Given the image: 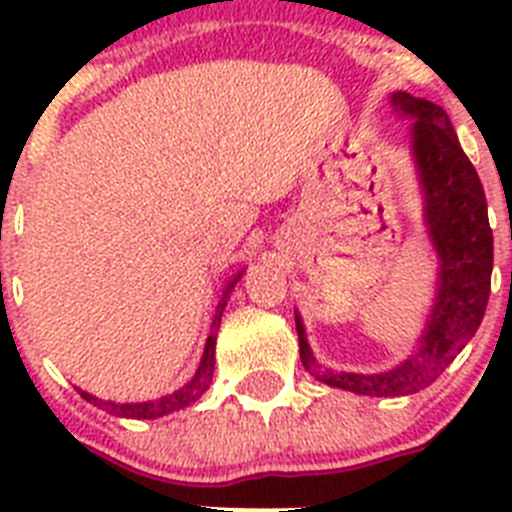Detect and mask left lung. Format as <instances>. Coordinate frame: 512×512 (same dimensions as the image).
I'll list each match as a JSON object with an SVG mask.
<instances>
[{
	"label": "left lung",
	"instance_id": "8db88e82",
	"mask_svg": "<svg viewBox=\"0 0 512 512\" xmlns=\"http://www.w3.org/2000/svg\"><path fill=\"white\" fill-rule=\"evenodd\" d=\"M392 107L410 117V148L425 200V225L438 253V295L418 348L382 374H348L315 361L305 325L295 315L300 361L318 382L369 397L413 395L436 382L477 333L490 300L492 228L485 189L443 107L408 92L392 94Z\"/></svg>",
	"mask_w": 512,
	"mask_h": 512
}]
</instances>
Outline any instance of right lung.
Listing matches in <instances>:
<instances>
[{
	"label": "right lung",
	"instance_id": "right-lung-1",
	"mask_svg": "<svg viewBox=\"0 0 512 512\" xmlns=\"http://www.w3.org/2000/svg\"><path fill=\"white\" fill-rule=\"evenodd\" d=\"M241 277H243V271L230 279L228 287H225V292H223V297H220V302H217L215 320H212L210 336H207V343H205V354H202V361H200V366H197L194 377L184 384L182 390L171 392V395H164L161 400H148V402L99 400V397L89 395V392H84V390H79V395L84 397L87 402H92V405H97L99 410H107L110 415H117V418H135V420L164 418V415L189 408L192 402L200 400V397L207 392V387H210L212 372H215V341H217V328H220V318H223V310H225V305H228V295L233 292V287L238 284V279Z\"/></svg>",
	"mask_w": 512,
	"mask_h": 512
}]
</instances>
